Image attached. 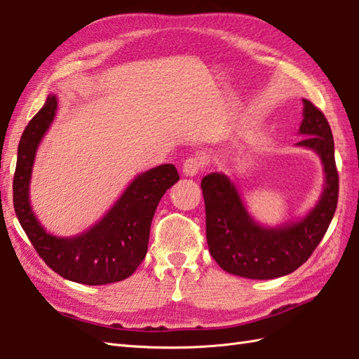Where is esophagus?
I'll use <instances>...</instances> for the list:
<instances>
[{
    "label": "esophagus",
    "mask_w": 359,
    "mask_h": 359,
    "mask_svg": "<svg viewBox=\"0 0 359 359\" xmlns=\"http://www.w3.org/2000/svg\"><path fill=\"white\" fill-rule=\"evenodd\" d=\"M204 165H205V156H203L201 154L192 155L186 159L184 164H182V173H184L186 177H195L198 172L204 169Z\"/></svg>",
    "instance_id": "obj_1"
}]
</instances>
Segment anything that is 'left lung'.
Instances as JSON below:
<instances>
[{
    "mask_svg": "<svg viewBox=\"0 0 359 359\" xmlns=\"http://www.w3.org/2000/svg\"><path fill=\"white\" fill-rule=\"evenodd\" d=\"M298 146L313 149L320 155L325 187L321 200L306 218L275 229L261 227L247 213L240 194L222 173L203 178L205 204V238L209 252L229 273L250 280H272L294 272L310 258L323 240L335 215L339 178L335 164V144L324 114L309 100Z\"/></svg>",
    "mask_w": 359,
    "mask_h": 359,
    "instance_id": "1",
    "label": "left lung"
}]
</instances>
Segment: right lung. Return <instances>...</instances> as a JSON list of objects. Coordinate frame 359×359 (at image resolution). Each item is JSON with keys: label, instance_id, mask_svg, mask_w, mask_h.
I'll return each mask as SVG.
<instances>
[{"label": "right lung", "instance_id": "right-lung-1", "mask_svg": "<svg viewBox=\"0 0 359 359\" xmlns=\"http://www.w3.org/2000/svg\"><path fill=\"white\" fill-rule=\"evenodd\" d=\"M55 112L57 97L49 95L22 132L13 175L15 213L39 258L53 272L87 285L123 281L146 257L156 205L165 190L180 180L177 167L161 164L138 175L106 217L87 232L74 238L47 233L30 209L29 182L38 144L53 121Z\"/></svg>", "mask_w": 359, "mask_h": 359}]
</instances>
